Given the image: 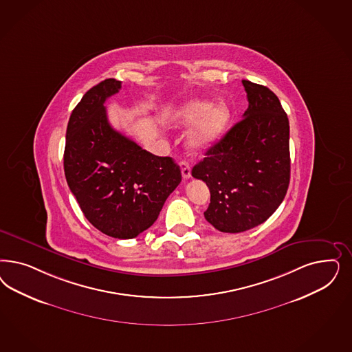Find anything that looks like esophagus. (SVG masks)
I'll list each match as a JSON object with an SVG mask.
<instances>
[{"label":"esophagus","instance_id":"34e87169","mask_svg":"<svg viewBox=\"0 0 352 352\" xmlns=\"http://www.w3.org/2000/svg\"><path fill=\"white\" fill-rule=\"evenodd\" d=\"M180 166H182V179H185V180L190 179V177H192V172H190L189 163H188L186 160H182V162H180Z\"/></svg>","mask_w":352,"mask_h":352}]
</instances>
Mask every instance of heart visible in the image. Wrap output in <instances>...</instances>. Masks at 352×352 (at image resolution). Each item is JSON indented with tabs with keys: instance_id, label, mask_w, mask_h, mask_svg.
<instances>
[{
	"instance_id": "1",
	"label": "heart",
	"mask_w": 352,
	"mask_h": 352,
	"mask_svg": "<svg viewBox=\"0 0 352 352\" xmlns=\"http://www.w3.org/2000/svg\"><path fill=\"white\" fill-rule=\"evenodd\" d=\"M232 113L224 103L194 100L186 103L177 113V119L186 125L198 124L188 136L186 144L194 151L214 146L226 133Z\"/></svg>"
}]
</instances>
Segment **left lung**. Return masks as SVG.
<instances>
[{"instance_id":"8db88e82","label":"left lung","mask_w":352,"mask_h":352,"mask_svg":"<svg viewBox=\"0 0 352 352\" xmlns=\"http://www.w3.org/2000/svg\"><path fill=\"white\" fill-rule=\"evenodd\" d=\"M242 84L248 110L192 170L211 194L206 220L224 233L264 223L284 201L290 182L287 115L271 89L249 80Z\"/></svg>"}]
</instances>
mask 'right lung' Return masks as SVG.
<instances>
[{"instance_id":"1","label":"right lung","mask_w":352,"mask_h":352,"mask_svg":"<svg viewBox=\"0 0 352 352\" xmlns=\"http://www.w3.org/2000/svg\"><path fill=\"white\" fill-rule=\"evenodd\" d=\"M122 82L106 79L87 91L68 120L65 175L84 216L113 239H135L158 219L182 182L180 167L115 131L103 103Z\"/></svg>"}]
</instances>
